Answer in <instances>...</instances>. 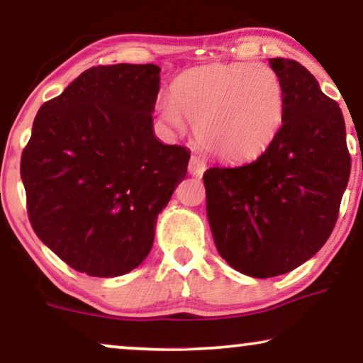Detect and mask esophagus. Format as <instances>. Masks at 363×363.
<instances>
[{
    "label": "esophagus",
    "instance_id": "1",
    "mask_svg": "<svg viewBox=\"0 0 363 363\" xmlns=\"http://www.w3.org/2000/svg\"><path fill=\"white\" fill-rule=\"evenodd\" d=\"M206 170V160L200 155H191L190 163H188V172L191 173L193 177L200 178Z\"/></svg>",
    "mask_w": 363,
    "mask_h": 363
}]
</instances>
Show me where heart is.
<instances>
[{
  "label": "heart",
  "mask_w": 363,
  "mask_h": 363,
  "mask_svg": "<svg viewBox=\"0 0 363 363\" xmlns=\"http://www.w3.org/2000/svg\"><path fill=\"white\" fill-rule=\"evenodd\" d=\"M158 113L177 132L190 123L203 145L220 158L252 160L281 130L284 87L267 64H210L178 76L172 99L158 104Z\"/></svg>",
  "instance_id": "heart-1"
}]
</instances>
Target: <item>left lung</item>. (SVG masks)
I'll use <instances>...</instances> for the list:
<instances>
[{"label":"left lung","instance_id":"8db88e82","mask_svg":"<svg viewBox=\"0 0 363 363\" xmlns=\"http://www.w3.org/2000/svg\"><path fill=\"white\" fill-rule=\"evenodd\" d=\"M284 87V122L255 162L203 175L220 256L251 277L286 274L311 259L334 230L350 177L339 104L292 59H269Z\"/></svg>","mask_w":363,"mask_h":363}]
</instances>
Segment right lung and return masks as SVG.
Here are the masks:
<instances>
[{
  "instance_id": "right-lung-1",
  "label": "right lung",
  "mask_w": 363,
  "mask_h": 363,
  "mask_svg": "<svg viewBox=\"0 0 363 363\" xmlns=\"http://www.w3.org/2000/svg\"><path fill=\"white\" fill-rule=\"evenodd\" d=\"M158 91L155 64L96 66L34 118L21 155L29 223L72 269L122 276L152 250L158 213L190 160L153 135Z\"/></svg>"
}]
</instances>
